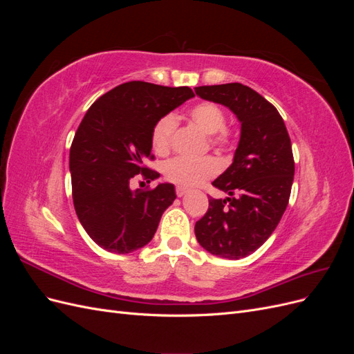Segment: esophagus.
I'll return each mask as SVG.
<instances>
[{"label":"esophagus","instance_id":"1","mask_svg":"<svg viewBox=\"0 0 354 354\" xmlns=\"http://www.w3.org/2000/svg\"><path fill=\"white\" fill-rule=\"evenodd\" d=\"M187 194V189L186 187H181V186H177L176 187V195L177 196H183Z\"/></svg>","mask_w":354,"mask_h":354}]
</instances>
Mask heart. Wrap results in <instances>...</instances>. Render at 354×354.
I'll list each match as a JSON object with an SVG mask.
<instances>
[{
    "instance_id": "heart-1",
    "label": "heart",
    "mask_w": 354,
    "mask_h": 354,
    "mask_svg": "<svg viewBox=\"0 0 354 354\" xmlns=\"http://www.w3.org/2000/svg\"><path fill=\"white\" fill-rule=\"evenodd\" d=\"M189 120L201 131L208 134V142L217 151H227L233 145V134L226 128L227 118L218 104L212 102H201L189 109ZM177 130V120L173 113L160 116L152 128L151 142L158 155H167L173 146ZM220 171V164L216 158L205 156L199 159L174 158L164 165V177L169 183L181 187L196 186Z\"/></svg>"
}]
</instances>
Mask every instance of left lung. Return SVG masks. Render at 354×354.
<instances>
[{"label": "left lung", "mask_w": 354, "mask_h": 354, "mask_svg": "<svg viewBox=\"0 0 354 354\" xmlns=\"http://www.w3.org/2000/svg\"><path fill=\"white\" fill-rule=\"evenodd\" d=\"M195 93L227 106L242 125L233 164L212 181L229 198H209L195 224L196 239L214 255L243 259L269 239L288 207L295 171L291 138L274 106L243 84L202 85Z\"/></svg>", "instance_id": "8db88e82"}]
</instances>
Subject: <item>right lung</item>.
Wrapping results in <instances>:
<instances>
[{
    "instance_id": "right-lung-1",
    "label": "right lung",
    "mask_w": 354,
    "mask_h": 354,
    "mask_svg": "<svg viewBox=\"0 0 354 354\" xmlns=\"http://www.w3.org/2000/svg\"><path fill=\"white\" fill-rule=\"evenodd\" d=\"M194 95L189 87L130 81L103 94L82 118L69 153L72 199L82 227L103 250L128 254L152 241L176 199L174 186L133 192L130 183L159 177L145 164L155 159L152 128Z\"/></svg>"
}]
</instances>
